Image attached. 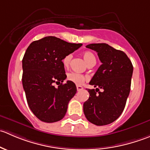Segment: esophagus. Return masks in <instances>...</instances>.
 <instances>
[{"label": "esophagus", "instance_id": "esophagus-1", "mask_svg": "<svg viewBox=\"0 0 150 150\" xmlns=\"http://www.w3.org/2000/svg\"><path fill=\"white\" fill-rule=\"evenodd\" d=\"M83 89V88L81 86H77V90H78V91H82Z\"/></svg>", "mask_w": 150, "mask_h": 150}]
</instances>
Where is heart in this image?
<instances>
[{"label":"heart","instance_id":"obj_1","mask_svg":"<svg viewBox=\"0 0 150 150\" xmlns=\"http://www.w3.org/2000/svg\"><path fill=\"white\" fill-rule=\"evenodd\" d=\"M83 57L85 61L87 62L88 65H90L91 64H96V57L93 55V53L90 52V51H85L83 54ZM72 57V54H67V55H66L63 58L62 64L64 67H67L69 65ZM88 79V78L87 76L77 73V72H69L67 75L68 81H71V82L74 83L77 85L83 84Z\"/></svg>","mask_w":150,"mask_h":150}]
</instances>
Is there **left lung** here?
Instances as JSON below:
<instances>
[{"instance_id":"1","label":"left lung","mask_w":150,"mask_h":150,"mask_svg":"<svg viewBox=\"0 0 150 150\" xmlns=\"http://www.w3.org/2000/svg\"><path fill=\"white\" fill-rule=\"evenodd\" d=\"M86 48L97 52L102 65L89 83L96 88L87 89L90 96L83 104V112L91 123L108 125L117 120L125 108L134 67L123 51L108 44L92 43Z\"/></svg>"}]
</instances>
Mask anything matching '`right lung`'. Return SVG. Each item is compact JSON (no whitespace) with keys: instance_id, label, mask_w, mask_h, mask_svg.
Returning a JSON list of instances; mask_svg holds the SVG:
<instances>
[{"instance_id":"1","label":"right lung","mask_w":150,"mask_h":150,"mask_svg":"<svg viewBox=\"0 0 150 150\" xmlns=\"http://www.w3.org/2000/svg\"><path fill=\"white\" fill-rule=\"evenodd\" d=\"M81 46L48 36L27 48L22 59V85L29 107L41 121L57 122L65 115L77 88L69 81L62 84L67 78L62 59ZM54 82L61 84L55 88Z\"/></svg>"}]
</instances>
